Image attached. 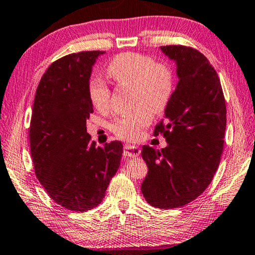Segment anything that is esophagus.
<instances>
[{"label": "esophagus", "mask_w": 255, "mask_h": 255, "mask_svg": "<svg viewBox=\"0 0 255 255\" xmlns=\"http://www.w3.org/2000/svg\"><path fill=\"white\" fill-rule=\"evenodd\" d=\"M139 153H140V149L138 146H136V145L127 144L126 146H125V151H124L125 156H127V157L138 156Z\"/></svg>", "instance_id": "esophagus-1"}]
</instances>
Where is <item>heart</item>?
<instances>
[{
    "instance_id": "obj_1",
    "label": "heart",
    "mask_w": 255,
    "mask_h": 255,
    "mask_svg": "<svg viewBox=\"0 0 255 255\" xmlns=\"http://www.w3.org/2000/svg\"><path fill=\"white\" fill-rule=\"evenodd\" d=\"M107 72L118 85L134 86V104L138 108L113 120L110 129L121 138L135 139L151 123L152 111H163L170 101L175 88L173 72L165 64L154 63L149 56L134 52L115 56L108 64ZM88 93L98 110L104 111L110 107L111 91L104 80L99 77L92 78Z\"/></svg>"
}]
</instances>
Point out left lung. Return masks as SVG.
Wrapping results in <instances>:
<instances>
[{
    "mask_svg": "<svg viewBox=\"0 0 255 255\" xmlns=\"http://www.w3.org/2000/svg\"><path fill=\"white\" fill-rule=\"evenodd\" d=\"M176 64L178 83L164 109L163 132L168 145L155 149L144 145L147 175L142 193L152 207L175 209L205 191L220 163L226 131V102L216 70L197 50L181 45L161 46Z\"/></svg>",
    "mask_w": 255,
    "mask_h": 255,
    "instance_id": "8db88e82",
    "label": "left lung"
}]
</instances>
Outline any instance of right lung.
<instances>
[{"label":"right lung","instance_id":"right-lung-1","mask_svg":"<svg viewBox=\"0 0 255 255\" xmlns=\"http://www.w3.org/2000/svg\"><path fill=\"white\" fill-rule=\"evenodd\" d=\"M103 51L63 56L47 68L36 91L29 139L35 173L48 196L70 211L85 212L106 196L119 169L123 143L98 147L87 132L94 112L88 85Z\"/></svg>","mask_w":255,"mask_h":255}]
</instances>
